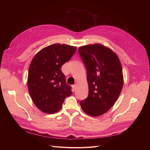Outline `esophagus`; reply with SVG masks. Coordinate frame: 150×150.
<instances>
[{
	"label": "esophagus",
	"mask_w": 150,
	"mask_h": 150,
	"mask_svg": "<svg viewBox=\"0 0 150 150\" xmlns=\"http://www.w3.org/2000/svg\"><path fill=\"white\" fill-rule=\"evenodd\" d=\"M72 89H73V92H74L76 88V84H74L72 85Z\"/></svg>",
	"instance_id": "obj_1"
}]
</instances>
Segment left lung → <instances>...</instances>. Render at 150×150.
<instances>
[{
    "label": "left lung",
    "instance_id": "1",
    "mask_svg": "<svg viewBox=\"0 0 150 150\" xmlns=\"http://www.w3.org/2000/svg\"><path fill=\"white\" fill-rule=\"evenodd\" d=\"M79 54L87 69V98L80 101L83 111L91 116L108 112L122 89V69L117 56L100 44L81 46Z\"/></svg>",
    "mask_w": 150,
    "mask_h": 150
}]
</instances>
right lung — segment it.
Here are the masks:
<instances>
[{
    "mask_svg": "<svg viewBox=\"0 0 150 150\" xmlns=\"http://www.w3.org/2000/svg\"><path fill=\"white\" fill-rule=\"evenodd\" d=\"M76 47L54 44L41 49L36 54L30 65L28 88L37 108L48 114L57 112L65 98L72 92L61 71L69 61Z\"/></svg>",
    "mask_w": 150,
    "mask_h": 150,
    "instance_id": "obj_1",
    "label": "right lung"
}]
</instances>
